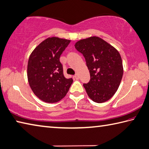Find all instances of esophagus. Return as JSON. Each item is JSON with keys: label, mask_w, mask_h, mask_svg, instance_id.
Returning a JSON list of instances; mask_svg holds the SVG:
<instances>
[{"label": "esophagus", "mask_w": 149, "mask_h": 149, "mask_svg": "<svg viewBox=\"0 0 149 149\" xmlns=\"http://www.w3.org/2000/svg\"><path fill=\"white\" fill-rule=\"evenodd\" d=\"M74 77H75V78L77 80H78L79 79V75H78V74H76L75 75H74Z\"/></svg>", "instance_id": "obj_1"}]
</instances>
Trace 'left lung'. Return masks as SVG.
I'll list each match as a JSON object with an SVG mask.
<instances>
[{
	"label": "left lung",
	"instance_id": "8db88e82",
	"mask_svg": "<svg viewBox=\"0 0 149 149\" xmlns=\"http://www.w3.org/2000/svg\"><path fill=\"white\" fill-rule=\"evenodd\" d=\"M74 46L85 58L89 70L90 80L83 85L89 97L97 103L110 99L118 89L123 74L118 50L96 36L78 41Z\"/></svg>",
	"mask_w": 149,
	"mask_h": 149
}]
</instances>
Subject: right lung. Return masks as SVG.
<instances>
[{
	"label": "right lung",
	"instance_id": "1",
	"mask_svg": "<svg viewBox=\"0 0 149 149\" xmlns=\"http://www.w3.org/2000/svg\"><path fill=\"white\" fill-rule=\"evenodd\" d=\"M71 40L56 37L42 41L29 59L27 77L36 96L48 103H54L65 96L73 82L63 75L60 58Z\"/></svg>",
	"mask_w": 149,
	"mask_h": 149
}]
</instances>
